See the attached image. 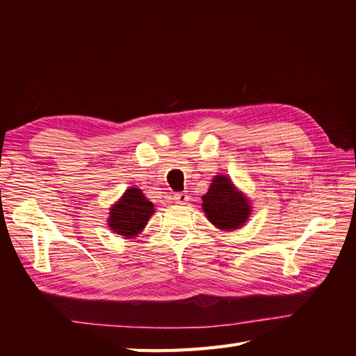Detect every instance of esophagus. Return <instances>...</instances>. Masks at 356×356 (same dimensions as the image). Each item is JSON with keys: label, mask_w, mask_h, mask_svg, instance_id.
<instances>
[{"label": "esophagus", "mask_w": 356, "mask_h": 356, "mask_svg": "<svg viewBox=\"0 0 356 356\" xmlns=\"http://www.w3.org/2000/svg\"><path fill=\"white\" fill-rule=\"evenodd\" d=\"M174 202L179 203V205H185V203L188 202V194L186 193H177L176 195H174Z\"/></svg>", "instance_id": "1"}]
</instances>
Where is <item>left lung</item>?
<instances>
[{"instance_id": "8db88e82", "label": "left lung", "mask_w": 356, "mask_h": 356, "mask_svg": "<svg viewBox=\"0 0 356 356\" xmlns=\"http://www.w3.org/2000/svg\"><path fill=\"white\" fill-rule=\"evenodd\" d=\"M202 208L208 220L222 231L238 229L248 222L251 203L240 193L228 176H216L205 195H202Z\"/></svg>"}]
</instances>
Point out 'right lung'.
Segmentation results:
<instances>
[{"instance_id": "add662e5", "label": "right lung", "mask_w": 356, "mask_h": 356, "mask_svg": "<svg viewBox=\"0 0 356 356\" xmlns=\"http://www.w3.org/2000/svg\"><path fill=\"white\" fill-rule=\"evenodd\" d=\"M154 213L149 202L139 188H128L115 205L110 208L108 226L111 231L124 238L138 237Z\"/></svg>"}]
</instances>
